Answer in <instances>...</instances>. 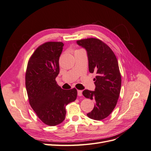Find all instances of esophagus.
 <instances>
[{"label": "esophagus", "mask_w": 151, "mask_h": 151, "mask_svg": "<svg viewBox=\"0 0 151 151\" xmlns=\"http://www.w3.org/2000/svg\"><path fill=\"white\" fill-rule=\"evenodd\" d=\"M77 94H78L79 96H83V91H81V90L77 91Z\"/></svg>", "instance_id": "34e87169"}]
</instances>
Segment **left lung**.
<instances>
[{
	"label": "left lung",
	"mask_w": 151,
	"mask_h": 151,
	"mask_svg": "<svg viewBox=\"0 0 151 151\" xmlns=\"http://www.w3.org/2000/svg\"><path fill=\"white\" fill-rule=\"evenodd\" d=\"M77 43L86 50L89 72L97 74L94 79L95 90L83 92L84 97L95 102L93 109L87 115L101 120L110 115L119 98L122 79L117 58L111 49L98 39H83Z\"/></svg>",
	"instance_id": "left-lung-1"
}]
</instances>
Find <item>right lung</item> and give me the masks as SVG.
Instances as JSON below:
<instances>
[{"instance_id": "1", "label": "right lung", "mask_w": 151, "mask_h": 151, "mask_svg": "<svg viewBox=\"0 0 151 151\" xmlns=\"http://www.w3.org/2000/svg\"><path fill=\"white\" fill-rule=\"evenodd\" d=\"M63 43L47 42L36 49L28 61L26 88L29 104L45 124L55 126L64 120L65 106L76 99L77 91L62 89L57 84L59 58Z\"/></svg>"}]
</instances>
